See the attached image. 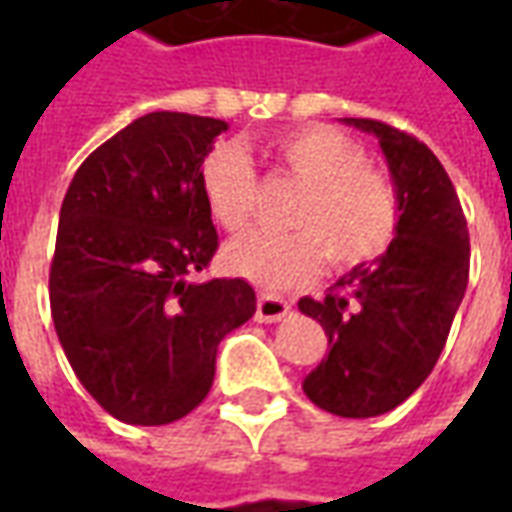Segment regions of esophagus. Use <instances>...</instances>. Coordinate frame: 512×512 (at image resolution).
<instances>
[{"label":"esophagus","instance_id":"1","mask_svg":"<svg viewBox=\"0 0 512 512\" xmlns=\"http://www.w3.org/2000/svg\"><path fill=\"white\" fill-rule=\"evenodd\" d=\"M290 312V304L285 299H279L274 293H260L257 296V312L255 318L260 323H274L282 321L285 315Z\"/></svg>","mask_w":512,"mask_h":512}]
</instances>
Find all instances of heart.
I'll list each match as a JSON object with an SVG mask.
<instances>
[{
  "instance_id": "heart-1",
  "label": "heart",
  "mask_w": 512,
  "mask_h": 512,
  "mask_svg": "<svg viewBox=\"0 0 512 512\" xmlns=\"http://www.w3.org/2000/svg\"><path fill=\"white\" fill-rule=\"evenodd\" d=\"M274 153L307 186L293 211V233L249 230L224 246V266L266 290L296 288L321 268H354L395 241L400 202L392 180L367 167L362 150L332 128H296L274 139ZM202 197L224 230H241L255 211L257 175L244 150L219 145L202 161Z\"/></svg>"
}]
</instances>
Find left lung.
I'll use <instances>...</instances> for the list:
<instances>
[{
	"instance_id": "8db88e82",
	"label": "left lung",
	"mask_w": 512,
	"mask_h": 512,
	"mask_svg": "<svg viewBox=\"0 0 512 512\" xmlns=\"http://www.w3.org/2000/svg\"><path fill=\"white\" fill-rule=\"evenodd\" d=\"M343 123L378 139L400 222L384 255L343 274L326 299L299 301L329 337V354L301 386L323 411L365 419L397 408L430 376L469 282V230L450 175L419 139L365 117Z\"/></svg>"
}]
</instances>
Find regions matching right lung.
I'll use <instances>...</instances> for the list:
<instances>
[{"instance_id":"add662e5","label":"right lung","mask_w":512,"mask_h":512,"mask_svg":"<svg viewBox=\"0 0 512 512\" xmlns=\"http://www.w3.org/2000/svg\"><path fill=\"white\" fill-rule=\"evenodd\" d=\"M222 131L216 117L150 112L84 158L62 200L54 329L84 389L128 425L200 406L219 343L255 315L244 279H194L219 246L200 169Z\"/></svg>"}]
</instances>
